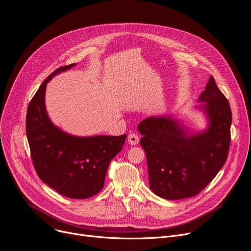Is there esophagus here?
I'll return each instance as SVG.
<instances>
[{"label": "esophagus", "mask_w": 251, "mask_h": 251, "mask_svg": "<svg viewBox=\"0 0 251 251\" xmlns=\"http://www.w3.org/2000/svg\"><path fill=\"white\" fill-rule=\"evenodd\" d=\"M139 143V137L135 133H130L128 135V144L131 146H136Z\"/></svg>", "instance_id": "1"}]
</instances>
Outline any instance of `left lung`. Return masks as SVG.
<instances>
[{
  "label": "left lung",
  "instance_id": "8db88e82",
  "mask_svg": "<svg viewBox=\"0 0 251 251\" xmlns=\"http://www.w3.org/2000/svg\"><path fill=\"white\" fill-rule=\"evenodd\" d=\"M195 108L203 113L206 127L190 130L171 115L151 116L137 127L143 135L150 188L161 198L194 197L223 168L228 154L232 112L210 77Z\"/></svg>",
  "mask_w": 251,
  "mask_h": 251
}]
</instances>
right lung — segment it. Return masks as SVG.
I'll use <instances>...</instances> for the list:
<instances>
[{"label": "right lung", "instance_id": "1", "mask_svg": "<svg viewBox=\"0 0 251 251\" xmlns=\"http://www.w3.org/2000/svg\"><path fill=\"white\" fill-rule=\"evenodd\" d=\"M75 65L57 69L42 83L27 107L26 136L42 181L64 197L87 199L103 188L110 162L122 150L127 135L77 136L53 124L45 104L47 84Z\"/></svg>", "mask_w": 251, "mask_h": 251}]
</instances>
